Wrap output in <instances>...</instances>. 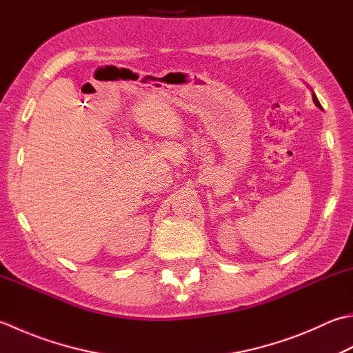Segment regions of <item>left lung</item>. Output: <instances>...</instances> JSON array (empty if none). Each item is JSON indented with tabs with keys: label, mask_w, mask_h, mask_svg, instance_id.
Wrapping results in <instances>:
<instances>
[{
	"label": "left lung",
	"mask_w": 353,
	"mask_h": 353,
	"mask_svg": "<svg viewBox=\"0 0 353 353\" xmlns=\"http://www.w3.org/2000/svg\"><path fill=\"white\" fill-rule=\"evenodd\" d=\"M312 99H314V102H315V105H316V107H319V108H321V110H323V107L320 105V102H319V99H316V96H315L314 93H312Z\"/></svg>",
	"instance_id": "1"
}]
</instances>
